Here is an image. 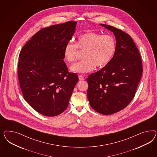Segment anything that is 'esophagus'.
I'll return each mask as SVG.
<instances>
[{
  "label": "esophagus",
  "instance_id": "34e87169",
  "mask_svg": "<svg viewBox=\"0 0 157 157\" xmlns=\"http://www.w3.org/2000/svg\"><path fill=\"white\" fill-rule=\"evenodd\" d=\"M79 81H83V80H85V78L82 75H79Z\"/></svg>",
  "mask_w": 157,
  "mask_h": 157
}]
</instances>
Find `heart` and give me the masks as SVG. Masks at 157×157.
<instances>
[{
  "label": "heart",
  "instance_id": "obj_1",
  "mask_svg": "<svg viewBox=\"0 0 157 157\" xmlns=\"http://www.w3.org/2000/svg\"><path fill=\"white\" fill-rule=\"evenodd\" d=\"M78 48L85 50L82 59L71 66V71L84 74L93 70L95 67L106 66L113 57L116 50V41L110 35H102L94 32H88L80 35L76 44L68 42L63 49V59L71 63L75 60Z\"/></svg>",
  "mask_w": 157,
  "mask_h": 157
}]
</instances>
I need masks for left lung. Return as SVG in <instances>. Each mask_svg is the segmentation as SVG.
Here are the masks:
<instances>
[{
  "label": "left lung",
  "mask_w": 157,
  "mask_h": 157,
  "mask_svg": "<svg viewBox=\"0 0 157 157\" xmlns=\"http://www.w3.org/2000/svg\"><path fill=\"white\" fill-rule=\"evenodd\" d=\"M112 32L116 50L110 62L87 78L91 108L104 115L123 109L133 99L142 77L141 56L131 36L121 30L100 24Z\"/></svg>",
  "instance_id": "obj_1"
}]
</instances>
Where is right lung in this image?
I'll return each instance as SVG.
<instances>
[{
	"label": "right lung",
	"instance_id": "add662e5",
	"mask_svg": "<svg viewBox=\"0 0 157 157\" xmlns=\"http://www.w3.org/2000/svg\"><path fill=\"white\" fill-rule=\"evenodd\" d=\"M76 25L69 21L42 29L19 53L18 76L24 99L44 116H55L66 109L79 80L63 60L64 48Z\"/></svg>",
	"mask_w": 157,
	"mask_h": 157
}]
</instances>
